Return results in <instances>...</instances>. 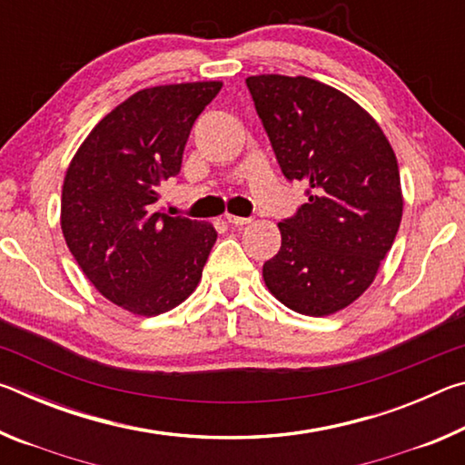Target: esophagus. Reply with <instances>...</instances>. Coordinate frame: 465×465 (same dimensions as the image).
<instances>
[{
	"mask_svg": "<svg viewBox=\"0 0 465 465\" xmlns=\"http://www.w3.org/2000/svg\"><path fill=\"white\" fill-rule=\"evenodd\" d=\"M227 223L233 225V227H242V225H248L252 219L250 217H238V215H225Z\"/></svg>",
	"mask_w": 465,
	"mask_h": 465,
	"instance_id": "34e87169",
	"label": "esophagus"
}]
</instances>
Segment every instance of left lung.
<instances>
[{
  "instance_id": "1",
  "label": "left lung",
  "mask_w": 465,
  "mask_h": 465,
  "mask_svg": "<svg viewBox=\"0 0 465 465\" xmlns=\"http://www.w3.org/2000/svg\"><path fill=\"white\" fill-rule=\"evenodd\" d=\"M246 85L281 172L308 184V203L279 223L264 282L289 310L330 316L365 293L396 240V153L373 116L336 88L277 74Z\"/></svg>"
}]
</instances>
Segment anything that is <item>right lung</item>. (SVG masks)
I'll use <instances>...</instances> for the list:
<instances>
[{
    "instance_id": "obj_1",
    "label": "right lung",
    "mask_w": 465,
    "mask_h": 465,
    "mask_svg": "<svg viewBox=\"0 0 465 465\" xmlns=\"http://www.w3.org/2000/svg\"><path fill=\"white\" fill-rule=\"evenodd\" d=\"M222 82L139 90L102 119L69 163L61 230L85 277L108 302L157 316L199 285L217 240L211 223L155 209L160 184L183 166L194 121Z\"/></svg>"
}]
</instances>
